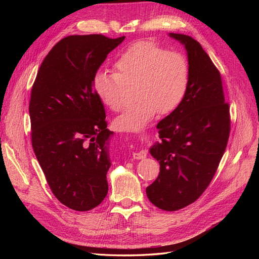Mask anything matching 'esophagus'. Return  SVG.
Listing matches in <instances>:
<instances>
[{
  "mask_svg": "<svg viewBox=\"0 0 259 259\" xmlns=\"http://www.w3.org/2000/svg\"><path fill=\"white\" fill-rule=\"evenodd\" d=\"M147 156V153L145 151H139V152H134L133 153V159L134 160H143Z\"/></svg>",
  "mask_w": 259,
  "mask_h": 259,
  "instance_id": "obj_1",
  "label": "esophagus"
}]
</instances>
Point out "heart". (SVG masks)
Returning a JSON list of instances; mask_svg holds the SVG:
<instances>
[{"instance_id": "obj_1", "label": "heart", "mask_w": 259, "mask_h": 259, "mask_svg": "<svg viewBox=\"0 0 259 259\" xmlns=\"http://www.w3.org/2000/svg\"><path fill=\"white\" fill-rule=\"evenodd\" d=\"M115 69L98 70L93 88L101 103L116 111L123 105L127 84H136L137 98L125 105L114 119V126L120 131L137 132L158 111H175L189 89L190 67L185 55L152 42L130 46L116 58Z\"/></svg>"}]
</instances>
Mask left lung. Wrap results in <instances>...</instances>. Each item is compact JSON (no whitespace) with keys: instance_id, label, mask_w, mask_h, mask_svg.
Segmentation results:
<instances>
[{"instance_id":"8db88e82","label":"left lung","mask_w":259,"mask_h":259,"mask_svg":"<svg viewBox=\"0 0 259 259\" xmlns=\"http://www.w3.org/2000/svg\"><path fill=\"white\" fill-rule=\"evenodd\" d=\"M169 36L185 45L190 82L183 104L156 126L160 142L150 153L160 174L146 192L156 207L173 211L197 201L210 184L228 144L230 109L221 72L201 44L189 35Z\"/></svg>"}]
</instances>
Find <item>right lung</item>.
Returning a JSON list of instances; mask_svg holds the SVG:
<instances>
[{"label":"right lung","instance_id":"obj_1","mask_svg":"<svg viewBox=\"0 0 259 259\" xmlns=\"http://www.w3.org/2000/svg\"><path fill=\"white\" fill-rule=\"evenodd\" d=\"M125 36L69 35L50 51L31 90V143L53 194L85 211L108 193L111 165L103 103L93 77Z\"/></svg>","mask_w":259,"mask_h":259}]
</instances>
